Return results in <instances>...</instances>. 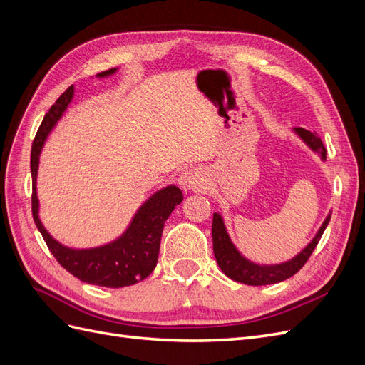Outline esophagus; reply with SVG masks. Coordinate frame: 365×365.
Listing matches in <instances>:
<instances>
[{
	"instance_id": "1",
	"label": "esophagus",
	"mask_w": 365,
	"mask_h": 365,
	"mask_svg": "<svg viewBox=\"0 0 365 365\" xmlns=\"http://www.w3.org/2000/svg\"><path fill=\"white\" fill-rule=\"evenodd\" d=\"M207 182V173L204 169L196 168L184 170L180 175V185L184 190H193V189H201Z\"/></svg>"
}]
</instances>
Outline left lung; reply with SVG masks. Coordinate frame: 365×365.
I'll use <instances>...</instances> for the list:
<instances>
[{
    "label": "left lung",
    "mask_w": 365,
    "mask_h": 365,
    "mask_svg": "<svg viewBox=\"0 0 365 365\" xmlns=\"http://www.w3.org/2000/svg\"><path fill=\"white\" fill-rule=\"evenodd\" d=\"M292 130L309 149L318 153V155L322 157V160L326 161V148L323 145L322 138L315 135L314 132L306 130L303 128H292ZM330 215L332 213L329 212L324 222L317 231L314 239L309 242V244L298 252L295 257L277 264H260L250 260L237 250V247L233 244V240H231L228 235L222 215L216 212L213 213L212 237H213V252H215L219 268L231 280L250 284V286L272 284V283H279L289 279L295 272L300 271V268L306 263V260L311 257L312 251L315 250L317 244L319 242V239H322L324 230L329 224Z\"/></svg>",
    "instance_id": "1"
}]
</instances>
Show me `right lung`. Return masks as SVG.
Segmentation results:
<instances>
[{"label":"right lung","mask_w":365,"mask_h":365,"mask_svg":"<svg viewBox=\"0 0 365 365\" xmlns=\"http://www.w3.org/2000/svg\"><path fill=\"white\" fill-rule=\"evenodd\" d=\"M117 71L118 68H111L98 73L97 77L103 79ZM73 97L74 86L71 85L43 117L35 141H33L30 155L33 219H35V224L53 256L74 277L90 284L105 286V288H125V286L145 280L155 269L164 222L173 212V208L182 202V192L176 185L169 184L150 195L138 207L123 233L108 244L91 248H73L54 239L39 217V197L36 189L39 157L48 135L62 118L63 113L67 111Z\"/></svg>","instance_id":"right-lung-1"}]
</instances>
